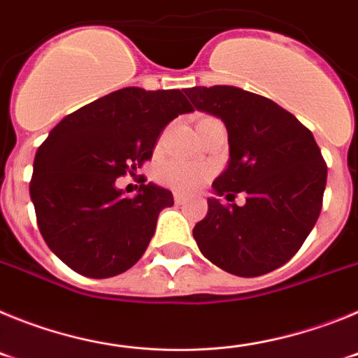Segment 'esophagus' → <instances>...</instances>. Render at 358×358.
<instances>
[{"label":"esophagus","instance_id":"esophagus-1","mask_svg":"<svg viewBox=\"0 0 358 358\" xmlns=\"http://www.w3.org/2000/svg\"><path fill=\"white\" fill-rule=\"evenodd\" d=\"M173 201H176V204H179V206H181V204H185L186 202V197L181 194H176L173 195Z\"/></svg>","mask_w":358,"mask_h":358}]
</instances>
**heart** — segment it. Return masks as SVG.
<instances>
[{"label":"heart","instance_id":"b5f03b06","mask_svg":"<svg viewBox=\"0 0 358 358\" xmlns=\"http://www.w3.org/2000/svg\"><path fill=\"white\" fill-rule=\"evenodd\" d=\"M157 179L164 186L176 189V192H194L208 179V170L201 164L185 163V161H169L161 164L157 170Z\"/></svg>","mask_w":358,"mask_h":358}]
</instances>
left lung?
<instances>
[{
    "instance_id": "obj_1",
    "label": "left lung",
    "mask_w": 358,
    "mask_h": 358,
    "mask_svg": "<svg viewBox=\"0 0 358 358\" xmlns=\"http://www.w3.org/2000/svg\"><path fill=\"white\" fill-rule=\"evenodd\" d=\"M189 102L227 129V169L211 185L208 215L194 238L222 271L255 278L281 267L301 248L321 213L327 164L314 136L276 102L235 85L188 87ZM246 194V204L222 205Z\"/></svg>"
}]
</instances>
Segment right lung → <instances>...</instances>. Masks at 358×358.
I'll use <instances>...</instances> for the list:
<instances>
[{
    "mask_svg": "<svg viewBox=\"0 0 358 358\" xmlns=\"http://www.w3.org/2000/svg\"><path fill=\"white\" fill-rule=\"evenodd\" d=\"M192 110L179 90L123 87L57 123L37 148L30 181L53 255L87 278L116 276L140 260L173 195L148 182L127 197L116 179L150 159L161 131Z\"/></svg>",
    "mask_w": 358,
    "mask_h": 358,
    "instance_id": "1",
    "label": "right lung"
}]
</instances>
